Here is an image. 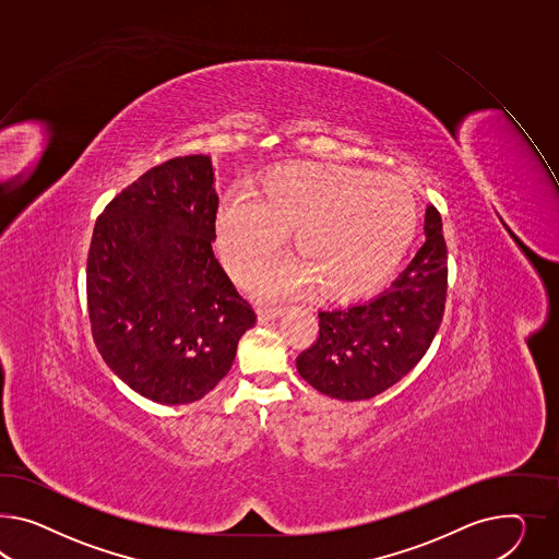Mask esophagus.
<instances>
[{
  "label": "esophagus",
  "instance_id": "esophagus-1",
  "mask_svg": "<svg viewBox=\"0 0 559 559\" xmlns=\"http://www.w3.org/2000/svg\"><path fill=\"white\" fill-rule=\"evenodd\" d=\"M281 307H266V305H262V307H258V321L260 323H269L272 319L278 318L281 316Z\"/></svg>",
  "mask_w": 559,
  "mask_h": 559
}]
</instances>
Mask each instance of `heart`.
Here are the masks:
<instances>
[{
  "label": "heart",
  "instance_id": "b5f03b06",
  "mask_svg": "<svg viewBox=\"0 0 559 559\" xmlns=\"http://www.w3.org/2000/svg\"><path fill=\"white\" fill-rule=\"evenodd\" d=\"M419 210L407 182L347 165L278 166L260 197L229 193L217 213V243L227 269L246 278L293 233L299 260L257 276L262 297L318 287L352 299L380 287L407 254Z\"/></svg>",
  "mask_w": 559,
  "mask_h": 559
}]
</instances>
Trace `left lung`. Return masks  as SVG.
<instances>
[{
    "label": "left lung",
    "instance_id": "8db88e82",
    "mask_svg": "<svg viewBox=\"0 0 559 559\" xmlns=\"http://www.w3.org/2000/svg\"><path fill=\"white\" fill-rule=\"evenodd\" d=\"M448 293L441 215L425 212V243L393 285L372 301L319 311V335L297 356L316 391L364 401L391 389L425 356L438 333Z\"/></svg>",
    "mask_w": 559,
    "mask_h": 559
}]
</instances>
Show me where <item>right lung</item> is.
Segmentation results:
<instances>
[{
    "label": "right lung",
    "mask_w": 559,
    "mask_h": 559,
    "mask_svg": "<svg viewBox=\"0 0 559 559\" xmlns=\"http://www.w3.org/2000/svg\"><path fill=\"white\" fill-rule=\"evenodd\" d=\"M207 154L146 170L97 217L87 257L91 333L102 358L138 394L163 405L213 391L257 323L215 260Z\"/></svg>",
    "instance_id": "right-lung-1"
}]
</instances>
